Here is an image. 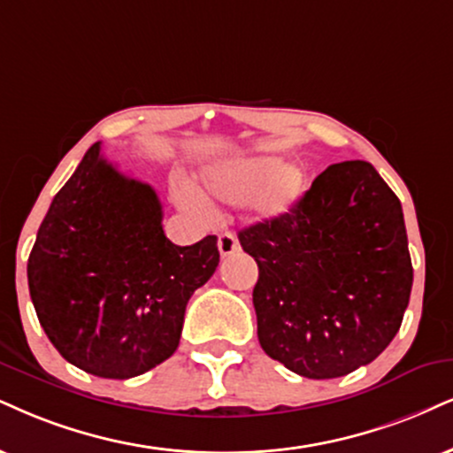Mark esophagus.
<instances>
[{
    "instance_id": "obj_1",
    "label": "esophagus",
    "mask_w": 453,
    "mask_h": 453,
    "mask_svg": "<svg viewBox=\"0 0 453 453\" xmlns=\"http://www.w3.org/2000/svg\"><path fill=\"white\" fill-rule=\"evenodd\" d=\"M237 250H239V243L233 233H222V235H218V252H220L222 258L235 254Z\"/></svg>"
}]
</instances>
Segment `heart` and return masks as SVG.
Listing matches in <instances>:
<instances>
[{
	"mask_svg": "<svg viewBox=\"0 0 453 453\" xmlns=\"http://www.w3.org/2000/svg\"><path fill=\"white\" fill-rule=\"evenodd\" d=\"M199 184L205 193L220 201L250 197V210L258 218H275L289 211L304 188V176L296 165H279L266 155H239L201 167ZM174 199L182 210L195 216H210L208 199L193 184L178 182Z\"/></svg>",
	"mask_w": 453,
	"mask_h": 453,
	"instance_id": "heart-1",
	"label": "heart"
}]
</instances>
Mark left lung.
<instances>
[{
	"mask_svg": "<svg viewBox=\"0 0 453 453\" xmlns=\"http://www.w3.org/2000/svg\"><path fill=\"white\" fill-rule=\"evenodd\" d=\"M239 243L258 265L260 346L298 376H346L399 332L414 283L403 210L367 161L329 165Z\"/></svg>",
	"mask_w": 453,
	"mask_h": 453,
	"instance_id": "1",
	"label": "left lung"
}]
</instances>
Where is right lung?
<instances>
[{"mask_svg":"<svg viewBox=\"0 0 453 453\" xmlns=\"http://www.w3.org/2000/svg\"><path fill=\"white\" fill-rule=\"evenodd\" d=\"M155 188L92 144L56 193L27 277L37 319L66 361L100 378L141 376L174 355L187 303L214 275L216 235L165 237Z\"/></svg>","mask_w":453,"mask_h":453,"instance_id":"add662e5","label":"right lung"}]
</instances>
